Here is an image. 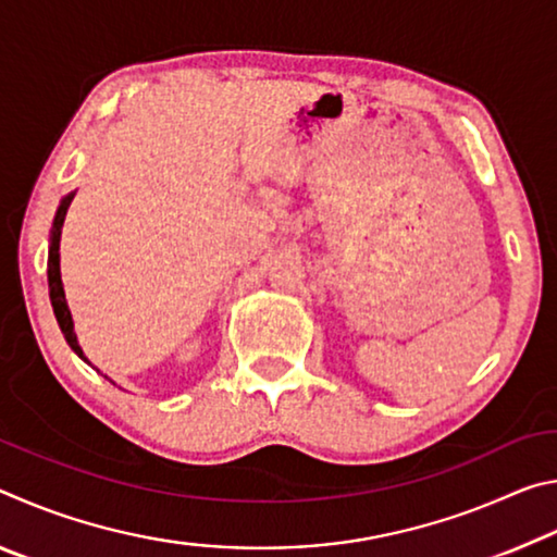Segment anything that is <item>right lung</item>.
<instances>
[{"label":"right lung","instance_id":"obj_1","mask_svg":"<svg viewBox=\"0 0 557 557\" xmlns=\"http://www.w3.org/2000/svg\"><path fill=\"white\" fill-rule=\"evenodd\" d=\"M75 191L65 194L61 203H59V211L53 215V225H51V238H49V297H51V307H53V314H55V322H59L61 332L65 336V342L73 348L75 354H78L83 361L90 363L86 354H83V348L78 344V336L73 332V317H71V309H69V301H65V292H63V280H61V231H63V221H65V213H69V206L73 201ZM92 366V363H90ZM108 379V375H106Z\"/></svg>","mask_w":557,"mask_h":557}]
</instances>
